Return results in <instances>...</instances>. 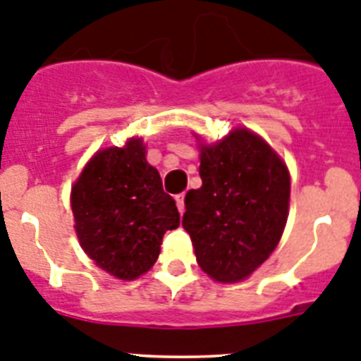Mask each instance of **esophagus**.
Returning <instances> with one entry per match:
<instances>
[{
    "label": "esophagus",
    "mask_w": 361,
    "mask_h": 361,
    "mask_svg": "<svg viewBox=\"0 0 361 361\" xmlns=\"http://www.w3.org/2000/svg\"><path fill=\"white\" fill-rule=\"evenodd\" d=\"M174 200H176V207H178V210H180V214H183V210H185V194H176V196H174Z\"/></svg>",
    "instance_id": "esophagus-1"
}]
</instances>
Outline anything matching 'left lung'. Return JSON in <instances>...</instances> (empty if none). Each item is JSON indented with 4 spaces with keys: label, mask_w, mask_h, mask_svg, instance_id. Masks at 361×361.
Returning <instances> with one entry per match:
<instances>
[{
    "label": "left lung",
    "mask_w": 361,
    "mask_h": 361,
    "mask_svg": "<svg viewBox=\"0 0 361 361\" xmlns=\"http://www.w3.org/2000/svg\"><path fill=\"white\" fill-rule=\"evenodd\" d=\"M203 185L188 190L181 225L197 264L219 282L259 268L281 241L290 204V174L275 151L248 129L201 145Z\"/></svg>",
    "instance_id": "left-lung-1"
}]
</instances>
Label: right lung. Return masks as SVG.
Instances as JSON below:
<instances>
[{
  "label": "right lung",
  "mask_w": 361,
  "mask_h": 361,
  "mask_svg": "<svg viewBox=\"0 0 361 361\" xmlns=\"http://www.w3.org/2000/svg\"><path fill=\"white\" fill-rule=\"evenodd\" d=\"M71 210L84 252L124 281L145 274L164 233L180 226L176 203L145 160L140 138L97 152L71 188Z\"/></svg>",
  "instance_id": "add662e5"
}]
</instances>
